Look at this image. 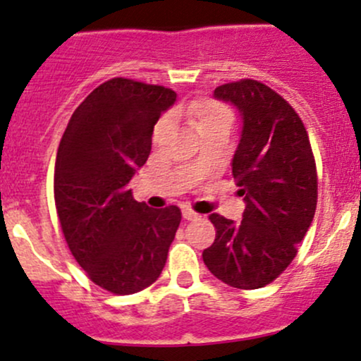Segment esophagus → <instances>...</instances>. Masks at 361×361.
<instances>
[{
	"instance_id": "34e87169",
	"label": "esophagus",
	"mask_w": 361,
	"mask_h": 361,
	"mask_svg": "<svg viewBox=\"0 0 361 361\" xmlns=\"http://www.w3.org/2000/svg\"><path fill=\"white\" fill-rule=\"evenodd\" d=\"M183 218H185V220H188V221H190V220H197L199 214L195 213V211H192L190 207H183Z\"/></svg>"
}]
</instances>
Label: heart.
<instances>
[{
  "instance_id": "1",
  "label": "heart",
  "mask_w": 361,
  "mask_h": 361,
  "mask_svg": "<svg viewBox=\"0 0 361 361\" xmlns=\"http://www.w3.org/2000/svg\"><path fill=\"white\" fill-rule=\"evenodd\" d=\"M188 120L195 126V129L199 133H204V130L211 129V127H216L221 126V123H231L232 122V113L228 110L227 106H224L221 103H216L213 99H201V101H195V103L188 104L187 110ZM167 127V120H160L155 127V133L154 137L155 140H160V137L166 134Z\"/></svg>"
}]
</instances>
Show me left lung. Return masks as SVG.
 Wrapping results in <instances>:
<instances>
[{"mask_svg":"<svg viewBox=\"0 0 361 361\" xmlns=\"http://www.w3.org/2000/svg\"><path fill=\"white\" fill-rule=\"evenodd\" d=\"M213 96L241 115L232 176L246 207L241 221L211 214L216 239L202 260L225 285L262 288L292 264L314 218L318 178L311 143L288 101L257 80L225 83Z\"/></svg>","mask_w":361,"mask_h":361,"instance_id":"left-lung-1","label":"left lung"}]
</instances>
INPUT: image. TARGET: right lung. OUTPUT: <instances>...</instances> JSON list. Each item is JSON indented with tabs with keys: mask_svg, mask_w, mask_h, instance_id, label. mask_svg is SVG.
Segmentation results:
<instances>
[{
	"mask_svg": "<svg viewBox=\"0 0 361 361\" xmlns=\"http://www.w3.org/2000/svg\"><path fill=\"white\" fill-rule=\"evenodd\" d=\"M176 92L111 78L76 108L61 140L54 197L73 257L116 295L157 281L181 221L180 207L152 209L133 199L130 180L147 162L152 134Z\"/></svg>",
	"mask_w": 361,
	"mask_h": 361,
	"instance_id": "add662e5",
	"label": "right lung"
}]
</instances>
